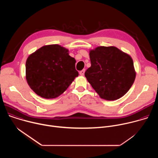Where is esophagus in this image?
I'll use <instances>...</instances> for the list:
<instances>
[{"mask_svg": "<svg viewBox=\"0 0 158 158\" xmlns=\"http://www.w3.org/2000/svg\"><path fill=\"white\" fill-rule=\"evenodd\" d=\"M84 73H85V69H83V70H82L79 72V74H80L81 76H84Z\"/></svg>", "mask_w": 158, "mask_h": 158, "instance_id": "esophagus-1", "label": "esophagus"}]
</instances>
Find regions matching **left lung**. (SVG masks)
<instances>
[{"mask_svg":"<svg viewBox=\"0 0 158 158\" xmlns=\"http://www.w3.org/2000/svg\"><path fill=\"white\" fill-rule=\"evenodd\" d=\"M89 56L91 66L85 76L96 92L108 101L123 97L136 77L132 58L114 46L98 47Z\"/></svg>","mask_w":158,"mask_h":158,"instance_id":"left-lung-1","label":"left lung"}]
</instances>
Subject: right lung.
I'll list each match as a JSON object with an SVG mask.
<instances>
[{
  "label": "right lung",
  "mask_w": 158,
  "mask_h": 158,
  "mask_svg": "<svg viewBox=\"0 0 158 158\" xmlns=\"http://www.w3.org/2000/svg\"><path fill=\"white\" fill-rule=\"evenodd\" d=\"M75 63L68 50L59 45L43 46L27 59V83L35 94L43 98H57L79 76Z\"/></svg>",
  "instance_id": "add662e5"
}]
</instances>
